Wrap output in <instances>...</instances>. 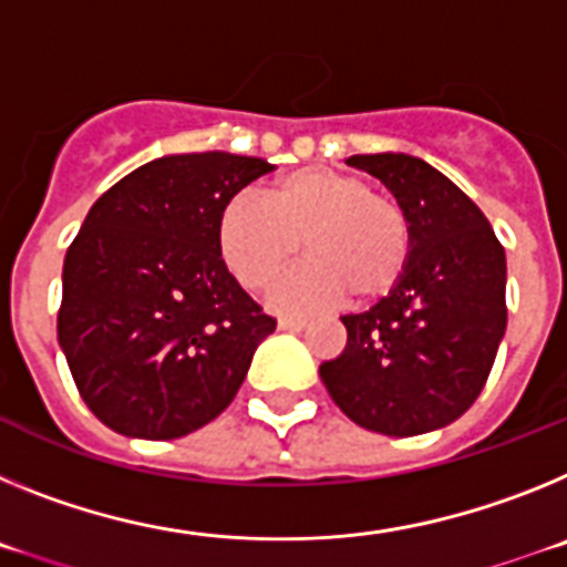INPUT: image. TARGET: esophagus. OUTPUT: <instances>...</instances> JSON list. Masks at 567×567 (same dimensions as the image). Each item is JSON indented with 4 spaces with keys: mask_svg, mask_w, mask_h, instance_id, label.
<instances>
[{
    "mask_svg": "<svg viewBox=\"0 0 567 567\" xmlns=\"http://www.w3.org/2000/svg\"><path fill=\"white\" fill-rule=\"evenodd\" d=\"M309 320L307 318H280L278 320V329L284 332H300V329H307Z\"/></svg>",
    "mask_w": 567,
    "mask_h": 567,
    "instance_id": "1",
    "label": "esophagus"
}]
</instances>
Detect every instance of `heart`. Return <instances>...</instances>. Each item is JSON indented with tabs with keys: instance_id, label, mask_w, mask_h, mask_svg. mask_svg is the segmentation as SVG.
Segmentation results:
<instances>
[{
	"instance_id": "obj_1",
	"label": "heart",
	"mask_w": 567,
	"mask_h": 567,
	"mask_svg": "<svg viewBox=\"0 0 567 567\" xmlns=\"http://www.w3.org/2000/svg\"><path fill=\"white\" fill-rule=\"evenodd\" d=\"M300 240L312 260L275 292L287 309L329 307L343 295L354 307L380 303L400 287L412 255V233L398 202L334 169L280 175L260 202L238 195L218 215L224 264L252 292L272 287Z\"/></svg>"
}]
</instances>
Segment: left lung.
Segmentation results:
<instances>
[{"label":"left lung","mask_w":567,"mask_h":567,"mask_svg":"<svg viewBox=\"0 0 567 567\" xmlns=\"http://www.w3.org/2000/svg\"><path fill=\"white\" fill-rule=\"evenodd\" d=\"M403 209L412 255L400 287L343 315L346 349L320 380L352 423L414 437L454 423L480 398L508 323L505 249L468 195L423 158L352 155Z\"/></svg>","instance_id":"left-lung-1"}]
</instances>
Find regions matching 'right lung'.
Masks as SVG:
<instances>
[{"instance_id": "right-lung-1", "label": "right lung", "mask_w": 567, "mask_h": 567, "mask_svg": "<svg viewBox=\"0 0 567 567\" xmlns=\"http://www.w3.org/2000/svg\"><path fill=\"white\" fill-rule=\"evenodd\" d=\"M272 173L252 155L142 164L90 207L64 255L59 346L87 409L138 440H175L233 403L275 318L218 249V215Z\"/></svg>"}]
</instances>
